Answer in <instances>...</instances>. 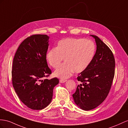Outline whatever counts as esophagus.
<instances>
[{
    "label": "esophagus",
    "mask_w": 128,
    "mask_h": 128,
    "mask_svg": "<svg viewBox=\"0 0 128 128\" xmlns=\"http://www.w3.org/2000/svg\"><path fill=\"white\" fill-rule=\"evenodd\" d=\"M66 80H60V82L61 83H65V82H66Z\"/></svg>",
    "instance_id": "obj_1"
}]
</instances>
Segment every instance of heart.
I'll use <instances>...</instances> for the list:
<instances>
[{"label": "heart", "mask_w": 128, "mask_h": 128, "mask_svg": "<svg viewBox=\"0 0 128 128\" xmlns=\"http://www.w3.org/2000/svg\"><path fill=\"white\" fill-rule=\"evenodd\" d=\"M93 41L83 38H67L58 41L56 48L50 49L46 59L51 67H59L64 58L66 63L55 71V76L67 78L74 71L80 73L89 66L95 54Z\"/></svg>", "instance_id": "1"}]
</instances>
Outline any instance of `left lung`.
Listing matches in <instances>:
<instances>
[{
	"label": "left lung",
	"instance_id": "8db88e82",
	"mask_svg": "<svg viewBox=\"0 0 128 128\" xmlns=\"http://www.w3.org/2000/svg\"><path fill=\"white\" fill-rule=\"evenodd\" d=\"M97 50L92 62L80 73L77 80L80 84L72 96L75 103L84 110L94 109L106 100L114 76L115 60L110 48L97 36Z\"/></svg>",
	"mask_w": 128,
	"mask_h": 128
}]
</instances>
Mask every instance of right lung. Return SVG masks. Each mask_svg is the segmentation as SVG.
Listing matches in <instances>:
<instances>
[{
  "label": "right lung",
  "mask_w": 128,
  "mask_h": 128,
  "mask_svg": "<svg viewBox=\"0 0 128 128\" xmlns=\"http://www.w3.org/2000/svg\"><path fill=\"white\" fill-rule=\"evenodd\" d=\"M48 39L46 34L28 37L19 46L13 60V86L22 102L33 110H42L50 103L54 88L59 83L56 77L42 80L52 73L46 59Z\"/></svg>",
  "instance_id": "1"
}]
</instances>
